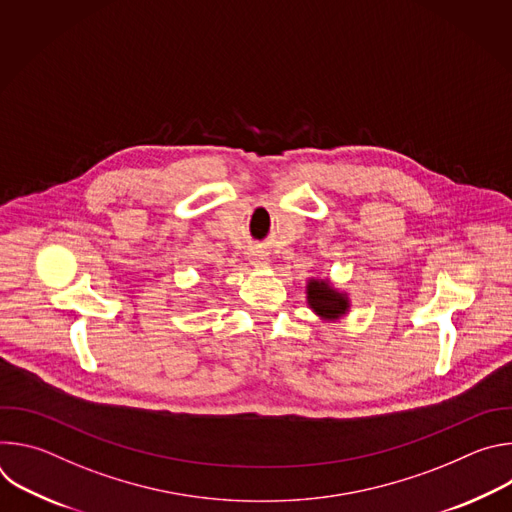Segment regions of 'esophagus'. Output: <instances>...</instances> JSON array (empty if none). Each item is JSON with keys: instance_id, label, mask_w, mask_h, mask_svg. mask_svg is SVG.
<instances>
[{"instance_id": "34e87169", "label": "esophagus", "mask_w": 512, "mask_h": 512, "mask_svg": "<svg viewBox=\"0 0 512 512\" xmlns=\"http://www.w3.org/2000/svg\"><path fill=\"white\" fill-rule=\"evenodd\" d=\"M251 263L255 265H267L269 263V255L265 251H251Z\"/></svg>"}]
</instances>
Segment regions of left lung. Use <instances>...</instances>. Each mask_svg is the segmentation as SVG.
I'll use <instances>...</instances> for the list:
<instances>
[{"instance_id":"obj_1","label":"left lung","mask_w":512,"mask_h":512,"mask_svg":"<svg viewBox=\"0 0 512 512\" xmlns=\"http://www.w3.org/2000/svg\"><path fill=\"white\" fill-rule=\"evenodd\" d=\"M308 304L320 318H326V320H336L348 310L346 296L338 294L328 281H322V279H310Z\"/></svg>"}]
</instances>
